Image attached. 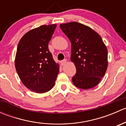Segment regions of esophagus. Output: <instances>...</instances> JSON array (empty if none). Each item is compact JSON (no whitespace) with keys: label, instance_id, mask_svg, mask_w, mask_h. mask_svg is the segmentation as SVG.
<instances>
[{"label":"esophagus","instance_id":"obj_1","mask_svg":"<svg viewBox=\"0 0 126 126\" xmlns=\"http://www.w3.org/2000/svg\"><path fill=\"white\" fill-rule=\"evenodd\" d=\"M66 62H67V60L65 59V60H63L61 61L60 63H61V64H62V66H63V65H64L66 63Z\"/></svg>","mask_w":126,"mask_h":126}]
</instances>
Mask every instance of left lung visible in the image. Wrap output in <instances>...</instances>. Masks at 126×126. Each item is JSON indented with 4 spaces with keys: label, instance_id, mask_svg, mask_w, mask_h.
Here are the masks:
<instances>
[{
    "label": "left lung",
    "instance_id": "8db88e82",
    "mask_svg": "<svg viewBox=\"0 0 126 126\" xmlns=\"http://www.w3.org/2000/svg\"><path fill=\"white\" fill-rule=\"evenodd\" d=\"M60 29L71 43V60L76 74L74 85L88 90L96 87L105 75L108 65V52L98 33L77 22L60 24Z\"/></svg>",
    "mask_w": 126,
    "mask_h": 126
}]
</instances>
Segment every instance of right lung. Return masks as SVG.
Instances as JSON below:
<instances>
[{"instance_id":"1","label":"right lung","mask_w":126,"mask_h":126,"mask_svg":"<svg viewBox=\"0 0 126 126\" xmlns=\"http://www.w3.org/2000/svg\"><path fill=\"white\" fill-rule=\"evenodd\" d=\"M56 26L44 25L28 32L17 46L15 58L17 74L25 87L37 93L51 90L59 72V66L48 48Z\"/></svg>"}]
</instances>
